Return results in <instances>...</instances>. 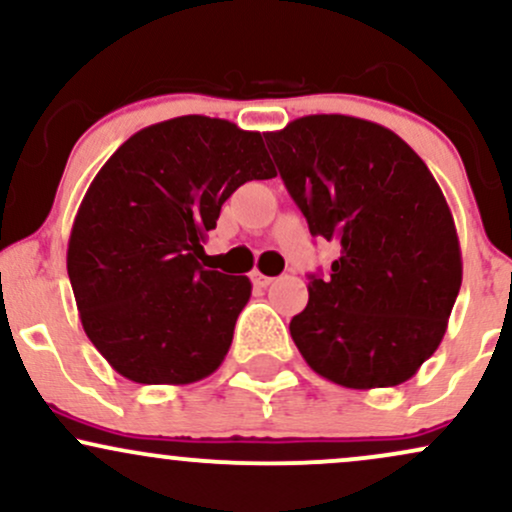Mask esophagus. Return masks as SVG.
<instances>
[{
    "mask_svg": "<svg viewBox=\"0 0 512 512\" xmlns=\"http://www.w3.org/2000/svg\"><path fill=\"white\" fill-rule=\"evenodd\" d=\"M250 279H252V284H255V286H269L274 281L272 276H267V274H262V272H252Z\"/></svg>",
    "mask_w": 512,
    "mask_h": 512,
    "instance_id": "1",
    "label": "esophagus"
}]
</instances>
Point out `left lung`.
Returning <instances> with one entry per match:
<instances>
[{
    "label": "left lung",
    "instance_id": "left-lung-1",
    "mask_svg": "<svg viewBox=\"0 0 512 512\" xmlns=\"http://www.w3.org/2000/svg\"><path fill=\"white\" fill-rule=\"evenodd\" d=\"M264 139L310 236L339 245L289 325L298 351L351 390L404 383L443 342L462 286L436 178L404 139L361 117H298Z\"/></svg>",
    "mask_w": 512,
    "mask_h": 512
}]
</instances>
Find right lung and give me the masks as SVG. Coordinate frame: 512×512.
Returning a JSON list of instances; mask_svg holds the SVG:
<instances>
[{"instance_id": "obj_1", "label": "right lung", "mask_w": 512, "mask_h": 512, "mask_svg": "<svg viewBox=\"0 0 512 512\" xmlns=\"http://www.w3.org/2000/svg\"><path fill=\"white\" fill-rule=\"evenodd\" d=\"M274 175L260 132L204 115L139 129L105 161L67 272L84 332L117 373L187 385L221 366L252 284L204 269L202 243L240 185Z\"/></svg>"}]
</instances>
